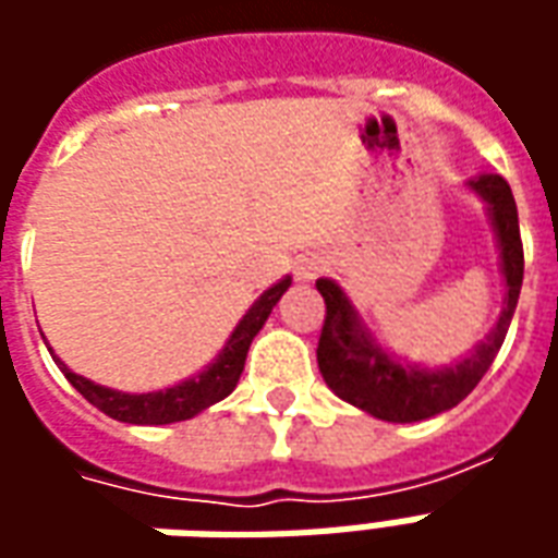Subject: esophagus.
Instances as JSON below:
<instances>
[{"instance_id":"34e87169","label":"esophagus","mask_w":558,"mask_h":558,"mask_svg":"<svg viewBox=\"0 0 558 558\" xmlns=\"http://www.w3.org/2000/svg\"><path fill=\"white\" fill-rule=\"evenodd\" d=\"M323 271H326V259L316 254L302 256V259L295 263V278L299 280H314V278H319Z\"/></svg>"}]
</instances>
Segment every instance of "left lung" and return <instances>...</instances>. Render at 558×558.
Returning <instances> with one entry per match:
<instances>
[{
	"label": "left lung",
	"instance_id": "obj_1",
	"mask_svg": "<svg viewBox=\"0 0 558 558\" xmlns=\"http://www.w3.org/2000/svg\"><path fill=\"white\" fill-rule=\"evenodd\" d=\"M469 191L487 203L490 227L496 232L499 266L505 278L502 311L490 335L478 347L442 367H421L400 359L398 352L383 350L371 328L364 326L350 295L331 278L316 280V290L326 299V323L316 347V362L326 386L359 407L367 415L395 424H412L451 410L478 386L481 376L490 371L496 352L502 347L511 316H514L520 287H523V244L517 223V203L502 175H475L469 179Z\"/></svg>",
	"mask_w": 558,
	"mask_h": 558
}]
</instances>
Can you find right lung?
<instances>
[{
    "label": "right lung",
    "mask_w": 558,
    "mask_h": 558,
    "mask_svg": "<svg viewBox=\"0 0 558 558\" xmlns=\"http://www.w3.org/2000/svg\"><path fill=\"white\" fill-rule=\"evenodd\" d=\"M290 283L292 278L287 275L275 287H268L251 304V311L239 319V326L232 328L230 340L223 343L218 359L208 364L206 371L187 376L179 386L160 388V391H146V395H128V391L98 386V383H92L86 376L74 374L56 355L53 362L59 364V371L65 374L68 383L77 388L92 407H98L110 418L125 421V424H172V421H187L199 415L203 410H208V407H215L218 400L232 395V388L239 386V376L244 371V359H247V350H251V340L259 335V328L266 326L271 307L280 302L283 292L290 290Z\"/></svg>",
    "instance_id": "1"
}]
</instances>
